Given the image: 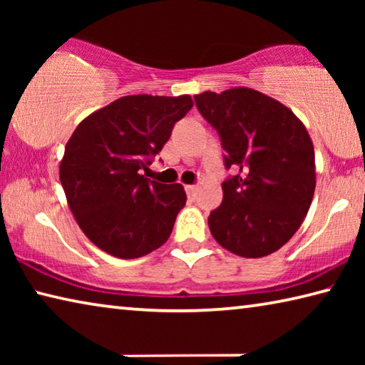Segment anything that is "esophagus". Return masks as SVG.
<instances>
[{
	"label": "esophagus",
	"mask_w": 365,
	"mask_h": 365,
	"mask_svg": "<svg viewBox=\"0 0 365 365\" xmlns=\"http://www.w3.org/2000/svg\"><path fill=\"white\" fill-rule=\"evenodd\" d=\"M185 190H187V193L190 196H193L195 191H196V187H195V185H185Z\"/></svg>",
	"instance_id": "obj_1"
}]
</instances>
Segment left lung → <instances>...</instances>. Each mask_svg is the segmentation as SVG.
Wrapping results in <instances>:
<instances>
[{
  "instance_id": "left-lung-1",
  "label": "left lung",
  "mask_w": 365,
  "mask_h": 365,
  "mask_svg": "<svg viewBox=\"0 0 365 365\" xmlns=\"http://www.w3.org/2000/svg\"><path fill=\"white\" fill-rule=\"evenodd\" d=\"M201 115L219 132L225 168L224 200L209 215L212 237L242 257H264L298 232L316 190L314 145L304 123L285 104L235 86L195 95Z\"/></svg>"
}]
</instances>
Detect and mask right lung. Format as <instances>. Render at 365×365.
<instances>
[{"instance_id": "1", "label": "right lung", "mask_w": 365, "mask_h": 365, "mask_svg": "<svg viewBox=\"0 0 365 365\" xmlns=\"http://www.w3.org/2000/svg\"><path fill=\"white\" fill-rule=\"evenodd\" d=\"M193 108L190 95H128L78 123L64 150L59 178L86 238L108 255L135 259L170 237L187 202L180 183L140 174Z\"/></svg>"}]
</instances>
